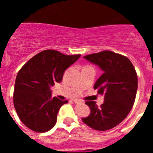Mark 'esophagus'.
<instances>
[{
    "mask_svg": "<svg viewBox=\"0 0 153 153\" xmlns=\"http://www.w3.org/2000/svg\"><path fill=\"white\" fill-rule=\"evenodd\" d=\"M74 102H75V103H83V101H82V100H74Z\"/></svg>",
    "mask_w": 153,
    "mask_h": 153,
    "instance_id": "34e87169",
    "label": "esophagus"
}]
</instances>
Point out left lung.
I'll return each mask as SVG.
<instances>
[{
    "mask_svg": "<svg viewBox=\"0 0 153 153\" xmlns=\"http://www.w3.org/2000/svg\"><path fill=\"white\" fill-rule=\"evenodd\" d=\"M83 58L103 71L93 88L104 94V102L99 107L94 101H86L90 114L82 120L93 129L108 130L125 120L134 104L138 87L136 70L126 56L109 51Z\"/></svg>",
    "mask_w": 153,
    "mask_h": 153,
    "instance_id": "8db88e82",
    "label": "left lung"
}]
</instances>
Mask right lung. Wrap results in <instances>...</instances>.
Wrapping results in <instances>:
<instances>
[{"label": "right lung", "instance_id": "right-lung-1", "mask_svg": "<svg viewBox=\"0 0 153 153\" xmlns=\"http://www.w3.org/2000/svg\"><path fill=\"white\" fill-rule=\"evenodd\" d=\"M79 56L46 50L33 56L19 70L13 105L21 122L30 129L45 132L54 126L59 109L68 101L51 98V87L61 82L65 70Z\"/></svg>", "mask_w": 153, "mask_h": 153}]
</instances>
